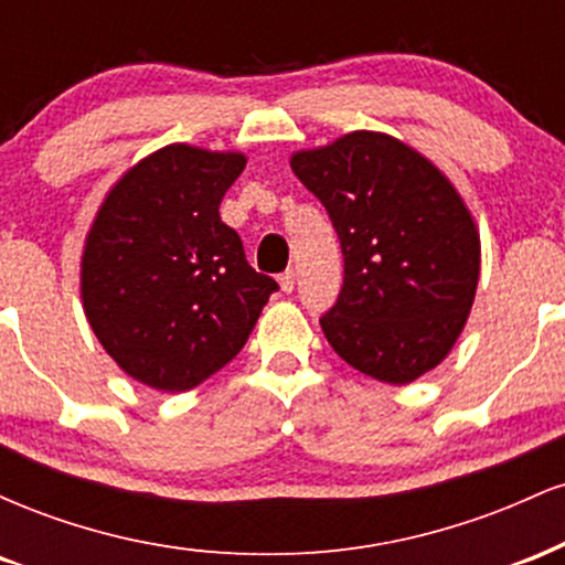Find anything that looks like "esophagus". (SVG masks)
Wrapping results in <instances>:
<instances>
[{
	"label": "esophagus",
	"instance_id": "esophagus-1",
	"mask_svg": "<svg viewBox=\"0 0 565 565\" xmlns=\"http://www.w3.org/2000/svg\"><path fill=\"white\" fill-rule=\"evenodd\" d=\"M278 287H281V291H287V295H291V291H295V274L287 270V274L278 276Z\"/></svg>",
	"mask_w": 565,
	"mask_h": 565
}]
</instances>
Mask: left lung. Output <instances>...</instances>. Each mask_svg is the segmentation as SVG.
Segmentation results:
<instances>
[{
    "label": "left lung",
    "mask_w": 565,
    "mask_h": 565,
    "mask_svg": "<svg viewBox=\"0 0 565 565\" xmlns=\"http://www.w3.org/2000/svg\"><path fill=\"white\" fill-rule=\"evenodd\" d=\"M289 164L327 206L345 257L342 291L321 319L334 353L387 385L436 369L481 276V233L451 180L372 129L295 151Z\"/></svg>",
    "instance_id": "1"
}]
</instances>
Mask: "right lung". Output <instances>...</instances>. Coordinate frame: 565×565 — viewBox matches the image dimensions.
Returning <instances> with one entry per match:
<instances>
[{
	"instance_id": "right-lung-1",
	"label": "right lung",
	"mask_w": 565,
	"mask_h": 565,
	"mask_svg": "<svg viewBox=\"0 0 565 565\" xmlns=\"http://www.w3.org/2000/svg\"><path fill=\"white\" fill-rule=\"evenodd\" d=\"M244 167L242 151L159 148L116 180L84 238V316L116 366L153 391H191L228 364L278 289L220 220Z\"/></svg>"
}]
</instances>
